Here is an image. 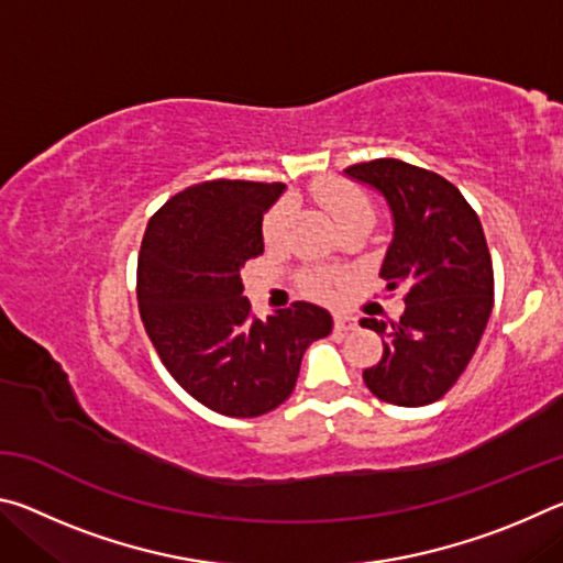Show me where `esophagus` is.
Wrapping results in <instances>:
<instances>
[{
    "label": "esophagus",
    "mask_w": 563,
    "mask_h": 563,
    "mask_svg": "<svg viewBox=\"0 0 563 563\" xmlns=\"http://www.w3.org/2000/svg\"><path fill=\"white\" fill-rule=\"evenodd\" d=\"M355 328H357V320L355 318L345 316V312H338V316H335V330L338 332H350V330H355Z\"/></svg>",
    "instance_id": "34e87169"
}]
</instances>
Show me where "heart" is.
Here are the masks:
<instances>
[{"label":"heart","instance_id":"b5f03b06","mask_svg":"<svg viewBox=\"0 0 563 563\" xmlns=\"http://www.w3.org/2000/svg\"><path fill=\"white\" fill-rule=\"evenodd\" d=\"M312 196L318 198L320 206L335 218L340 231L360 223H375V203L360 186L340 176H325L312 184ZM292 208L288 201L275 203L263 218V241L268 245H280L288 235ZM302 288L318 298H325L332 288V278L328 273H305Z\"/></svg>","mask_w":563,"mask_h":563}]
</instances>
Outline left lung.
Here are the masks:
<instances>
[{
    "label": "left lung",
    "instance_id": "left-lung-1",
    "mask_svg": "<svg viewBox=\"0 0 563 563\" xmlns=\"http://www.w3.org/2000/svg\"><path fill=\"white\" fill-rule=\"evenodd\" d=\"M377 188L395 218L379 278L405 288L399 322L362 318L383 335V360L362 379L377 399L399 407L432 405L470 365L494 305L492 255L479 216L460 188L434 170L399 158L345 168Z\"/></svg>",
    "mask_w": 563,
    "mask_h": 563
}]
</instances>
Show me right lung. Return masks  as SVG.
Segmentation results:
<instances>
[{"label":"right lung","mask_w":563,"mask_h":563,"mask_svg":"<svg viewBox=\"0 0 563 563\" xmlns=\"http://www.w3.org/2000/svg\"><path fill=\"white\" fill-rule=\"evenodd\" d=\"M283 184L203 180L151 216L136 295L151 342L190 397L225 417H261L290 397L310 342L332 318L292 302L265 320L243 298L241 268L263 253V213Z\"/></svg>","instance_id":"add662e5"}]
</instances>
